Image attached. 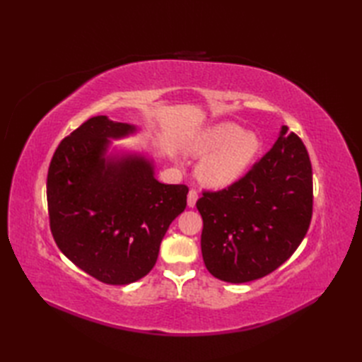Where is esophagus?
Masks as SVG:
<instances>
[{
    "label": "esophagus",
    "instance_id": "34e87169",
    "mask_svg": "<svg viewBox=\"0 0 362 362\" xmlns=\"http://www.w3.org/2000/svg\"><path fill=\"white\" fill-rule=\"evenodd\" d=\"M197 197H199L197 191H196L194 188H191V189H189V193H188V206H191V209H193V206L196 205Z\"/></svg>",
    "mask_w": 362,
    "mask_h": 362
}]
</instances>
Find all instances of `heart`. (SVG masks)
Here are the masks:
<instances>
[{"instance_id": "b5f03b06", "label": "heart", "mask_w": 362, "mask_h": 362, "mask_svg": "<svg viewBox=\"0 0 362 362\" xmlns=\"http://www.w3.org/2000/svg\"><path fill=\"white\" fill-rule=\"evenodd\" d=\"M259 151L255 134L241 132L233 122H221L199 138L193 146L197 156H206L199 175L210 187H227L240 179Z\"/></svg>"}]
</instances>
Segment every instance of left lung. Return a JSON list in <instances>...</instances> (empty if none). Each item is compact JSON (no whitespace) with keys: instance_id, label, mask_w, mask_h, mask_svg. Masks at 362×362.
<instances>
[{"instance_id":"1","label":"left lung","mask_w":362,"mask_h":362,"mask_svg":"<svg viewBox=\"0 0 362 362\" xmlns=\"http://www.w3.org/2000/svg\"><path fill=\"white\" fill-rule=\"evenodd\" d=\"M204 263L216 279L245 283L274 272L303 241L313 216L308 151L281 126L279 140L240 180L204 189Z\"/></svg>"}]
</instances>
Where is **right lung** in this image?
Returning a JSON list of instances; mask_svg holds the SVG:
<instances>
[{"mask_svg":"<svg viewBox=\"0 0 362 362\" xmlns=\"http://www.w3.org/2000/svg\"><path fill=\"white\" fill-rule=\"evenodd\" d=\"M134 130L107 117L87 119L60 141L46 179L57 247L107 284H129L148 275L169 224L187 206L188 187L160 183L146 158H104L109 138Z\"/></svg>","mask_w":362,"mask_h":362,"instance_id":"1","label":"right lung"}]
</instances>
